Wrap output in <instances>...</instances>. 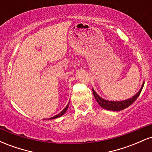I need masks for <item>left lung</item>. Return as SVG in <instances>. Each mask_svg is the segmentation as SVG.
<instances>
[{
	"instance_id": "obj_1",
	"label": "left lung",
	"mask_w": 152,
	"mask_h": 152,
	"mask_svg": "<svg viewBox=\"0 0 152 152\" xmlns=\"http://www.w3.org/2000/svg\"><path fill=\"white\" fill-rule=\"evenodd\" d=\"M144 81L143 82L142 86L141 87L140 90L137 92L135 95L133 96L132 98L125 99L123 101H109L106 100V99L102 98L101 96H99L98 94H96V92L94 91V89L92 88V91H93V94L95 97L96 100L98 102V104L102 106L103 109H105L106 110H109V111H118L123 110L126 108L129 107L130 105H132L133 103L135 102L136 99H137L139 96L140 95L142 90L144 87Z\"/></svg>"
}]
</instances>
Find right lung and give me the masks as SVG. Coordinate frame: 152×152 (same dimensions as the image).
<instances>
[{"instance_id": "obj_1", "label": "right lung", "mask_w": 152, "mask_h": 152, "mask_svg": "<svg viewBox=\"0 0 152 152\" xmlns=\"http://www.w3.org/2000/svg\"><path fill=\"white\" fill-rule=\"evenodd\" d=\"M69 104H68V105L66 106V107L64 108V109H63V111H61V112L59 113L58 114L56 115V116H53V117H51V118H48V119H54V118H59V117H61V116H63V115H64V114H65V113H66V111H67L68 108H69Z\"/></svg>"}]
</instances>
